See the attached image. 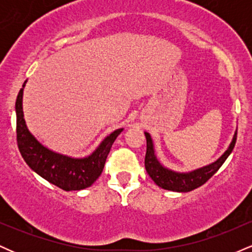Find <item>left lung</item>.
<instances>
[{"label":"left lung","mask_w":252,"mask_h":252,"mask_svg":"<svg viewBox=\"0 0 252 252\" xmlns=\"http://www.w3.org/2000/svg\"><path fill=\"white\" fill-rule=\"evenodd\" d=\"M147 138V153L146 158H144V166L152 180L158 185V187L163 189L173 190V192H190V190L198 189L201 185H204L211 176L217 173V170L221 167L225 160L231 154L233 148H235L237 140V130L233 135L232 142L230 143L228 148L225 150L218 160L213 163L207 164V166L201 167L189 173H179L170 170L163 166L160 161L158 160L155 155L154 143H153L152 137L148 132H144Z\"/></svg>","instance_id":"8db88e82"}]
</instances>
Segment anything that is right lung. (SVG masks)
<instances>
[{
    "mask_svg": "<svg viewBox=\"0 0 252 252\" xmlns=\"http://www.w3.org/2000/svg\"><path fill=\"white\" fill-rule=\"evenodd\" d=\"M26 82L17 94L16 140L19 150L26 163L36 174L63 190H79L88 189L102 174L112 143L123 128L115 130L102 141L97 149L86 158H71L46 148L32 135L26 126L22 109V96Z\"/></svg>",
    "mask_w": 252,
    "mask_h": 252,
    "instance_id": "add662e5",
    "label": "right lung"
}]
</instances>
